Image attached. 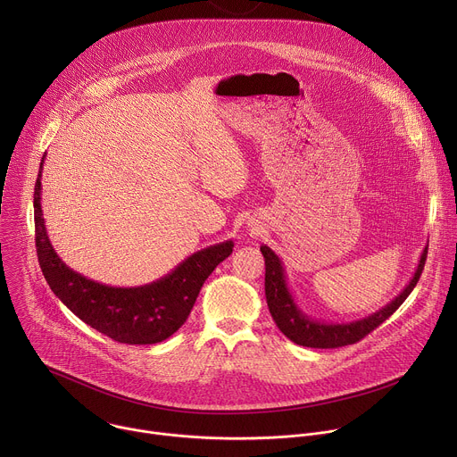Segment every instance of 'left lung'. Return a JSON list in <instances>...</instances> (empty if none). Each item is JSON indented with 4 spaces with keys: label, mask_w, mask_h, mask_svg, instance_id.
<instances>
[{
    "label": "left lung",
    "mask_w": 457,
    "mask_h": 457,
    "mask_svg": "<svg viewBox=\"0 0 457 457\" xmlns=\"http://www.w3.org/2000/svg\"><path fill=\"white\" fill-rule=\"evenodd\" d=\"M260 251H262L266 258V300L275 323L291 342L303 347H314V349H337V347L356 344L361 338H365L407 300V296L412 293V289L416 287L421 277L425 260H427V247H425L411 282L395 300H390L379 311L361 320H354L347 323H325V321L309 318L296 305L287 287L286 271L278 254L268 245H260Z\"/></svg>",
    "instance_id": "1"
}]
</instances>
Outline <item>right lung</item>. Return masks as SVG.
I'll return each mask as SVG.
<instances>
[{
	"label": "right lung",
	"instance_id": "right-lung-1",
	"mask_svg": "<svg viewBox=\"0 0 457 457\" xmlns=\"http://www.w3.org/2000/svg\"><path fill=\"white\" fill-rule=\"evenodd\" d=\"M43 161L34 187L36 249L54 295L92 329L119 344L150 345L170 338L189 316L206 278L231 254L233 240L193 253L171 273L146 286L112 287L94 282L64 264L50 244L41 210Z\"/></svg>",
	"mask_w": 457,
	"mask_h": 457
}]
</instances>
